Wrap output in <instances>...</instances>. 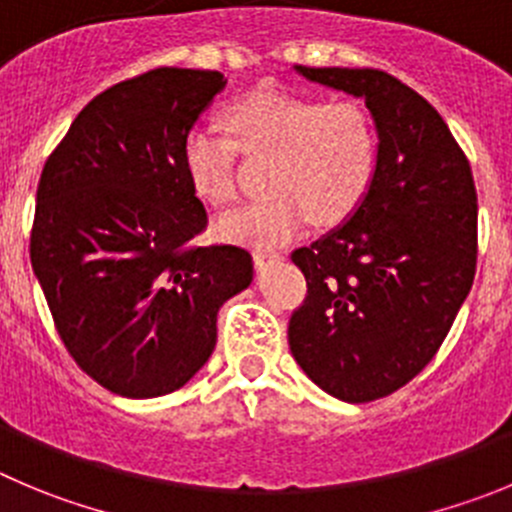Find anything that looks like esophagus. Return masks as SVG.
Listing matches in <instances>:
<instances>
[{"label": "esophagus", "instance_id": "1", "mask_svg": "<svg viewBox=\"0 0 512 512\" xmlns=\"http://www.w3.org/2000/svg\"><path fill=\"white\" fill-rule=\"evenodd\" d=\"M252 260H255V265L262 270V267L272 265V262H280V260H283V252H275V250H255V255H252Z\"/></svg>", "mask_w": 512, "mask_h": 512}]
</instances>
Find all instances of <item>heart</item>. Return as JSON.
I'll list each match as a JSON object with an SVG mask.
<instances>
[{
  "label": "heart",
  "instance_id": "1",
  "mask_svg": "<svg viewBox=\"0 0 512 512\" xmlns=\"http://www.w3.org/2000/svg\"><path fill=\"white\" fill-rule=\"evenodd\" d=\"M227 133L194 126L181 143V166L202 202L224 207L237 199V156L270 159L267 197L219 219L217 232L250 245L290 240L310 219L341 224L374 186L379 128L364 103L321 100L260 88L224 111Z\"/></svg>",
  "mask_w": 512,
  "mask_h": 512
}]
</instances>
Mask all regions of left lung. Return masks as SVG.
Returning a JSON list of instances; mask_svg holds the SVG:
<instances>
[{"label":"left lung","instance_id":"8db88e82","mask_svg":"<svg viewBox=\"0 0 512 512\" xmlns=\"http://www.w3.org/2000/svg\"><path fill=\"white\" fill-rule=\"evenodd\" d=\"M300 75L366 100L379 169L353 217L298 247L308 293L288 343L300 369L351 404L394 394L434 358L475 280L477 191L470 161L432 105L374 68Z\"/></svg>","mask_w":512,"mask_h":512}]
</instances>
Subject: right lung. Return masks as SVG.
I'll use <instances>...</instances> for the list:
<instances>
[{"label": "right lung", "instance_id": "obj_1", "mask_svg": "<svg viewBox=\"0 0 512 512\" xmlns=\"http://www.w3.org/2000/svg\"><path fill=\"white\" fill-rule=\"evenodd\" d=\"M227 85L217 70L156 68L95 95L45 161L30 260L57 336L93 381L164 396L217 343L224 300L252 283L237 245H194L207 209L181 143Z\"/></svg>", "mask_w": 512, "mask_h": 512}]
</instances>
